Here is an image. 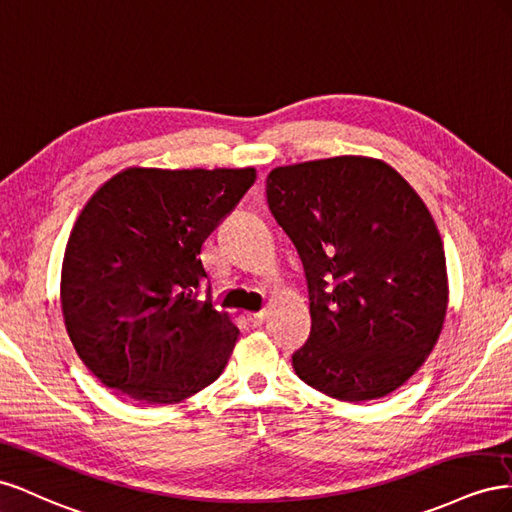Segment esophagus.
<instances>
[{
    "mask_svg": "<svg viewBox=\"0 0 512 512\" xmlns=\"http://www.w3.org/2000/svg\"><path fill=\"white\" fill-rule=\"evenodd\" d=\"M266 319H268V311H259V313H248V315H246V321H248V324H251L253 328H259L261 324H264Z\"/></svg>",
    "mask_w": 512,
    "mask_h": 512,
    "instance_id": "obj_1",
    "label": "esophagus"
}]
</instances>
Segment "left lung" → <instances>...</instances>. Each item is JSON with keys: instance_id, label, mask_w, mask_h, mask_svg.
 <instances>
[{"instance_id": "obj_1", "label": "left lung", "mask_w": 512, "mask_h": 512, "mask_svg": "<svg viewBox=\"0 0 512 512\" xmlns=\"http://www.w3.org/2000/svg\"><path fill=\"white\" fill-rule=\"evenodd\" d=\"M268 206L309 283L296 375L347 403L403 386L448 311L444 244L425 201L384 160L349 154L272 169Z\"/></svg>"}]
</instances>
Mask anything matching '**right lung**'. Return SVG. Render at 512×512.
<instances>
[{
  "label": "right lung",
  "instance_id": "right-lung-1",
  "mask_svg": "<svg viewBox=\"0 0 512 512\" xmlns=\"http://www.w3.org/2000/svg\"><path fill=\"white\" fill-rule=\"evenodd\" d=\"M255 180V167H128L87 199L60 304L72 347L107 388L163 405L223 373L240 330L197 300L208 276L199 253Z\"/></svg>",
  "mask_w": 512,
  "mask_h": 512
}]
</instances>
